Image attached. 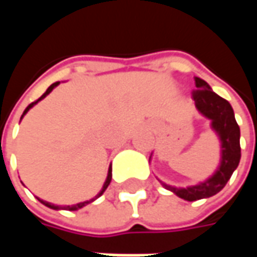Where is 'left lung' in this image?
Masks as SVG:
<instances>
[{
    "label": "left lung",
    "instance_id": "left-lung-1",
    "mask_svg": "<svg viewBox=\"0 0 257 257\" xmlns=\"http://www.w3.org/2000/svg\"><path fill=\"white\" fill-rule=\"evenodd\" d=\"M195 88L191 92V99L201 114L212 121V128L215 129L221 140V164L216 173L206 182L187 189H176L162 183L165 189L171 190L186 201L208 198L220 191L231 178L232 172L237 169L241 160V146H239V126H238L231 104L219 95H216L204 79L195 77Z\"/></svg>",
    "mask_w": 257,
    "mask_h": 257
}]
</instances>
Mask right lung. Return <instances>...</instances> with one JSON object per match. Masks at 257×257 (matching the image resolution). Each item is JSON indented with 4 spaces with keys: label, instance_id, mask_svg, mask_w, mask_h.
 I'll return each mask as SVG.
<instances>
[{
    "label": "right lung",
    "instance_id": "1",
    "mask_svg": "<svg viewBox=\"0 0 257 257\" xmlns=\"http://www.w3.org/2000/svg\"><path fill=\"white\" fill-rule=\"evenodd\" d=\"M58 84H59V82H55V84L51 85V86H49V88H48V89H47V92H45V93H44V95H42L41 97H40V99H37L36 101H33V103H30L29 106L26 107V110H25V112H23V115H25L26 112L29 111V110H30L31 107L34 106L36 103H38V101L41 100V99H44V97H45V96H47L48 93H49V92H51V90H52L53 88H55V86H56V85H58ZM23 115H22V117H23ZM110 182H111V167L108 168V175H107V179H106V182H104V186H103V190H101L100 193H99V195H97V197H100L101 194L104 193V190H106L107 187H108V184H110ZM97 197H96V198H97ZM96 198H93V199H96ZM38 199H40V198H38ZM93 199H89V201H85V202H79V204L73 205V206H66V209H67V210H77V209H79V208H82V206H85V205L90 204V202H92ZM40 201H41V204H44V205H45V206H48V208H52V209H60V206H58V205L49 204V202H47V201H42V199H40Z\"/></svg>",
    "mask_w": 257,
    "mask_h": 257
}]
</instances>
